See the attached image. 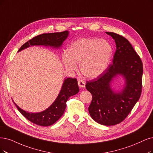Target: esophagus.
Here are the masks:
<instances>
[{"label":"esophagus","mask_w":153,"mask_h":153,"mask_svg":"<svg viewBox=\"0 0 153 153\" xmlns=\"http://www.w3.org/2000/svg\"><path fill=\"white\" fill-rule=\"evenodd\" d=\"M77 83H78V85H79V86L80 88H84L85 87V86H86V83H85V82H84L83 80H82V79H79L78 81H77Z\"/></svg>","instance_id":"1"}]
</instances>
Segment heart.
<instances>
[{"instance_id": "b5f03b06", "label": "heart", "mask_w": 153, "mask_h": 153, "mask_svg": "<svg viewBox=\"0 0 153 153\" xmlns=\"http://www.w3.org/2000/svg\"><path fill=\"white\" fill-rule=\"evenodd\" d=\"M113 53L111 45L98 38H81L67 47L62 62L69 72L76 71L77 63L87 77L94 78L101 74L108 66Z\"/></svg>"}]
</instances>
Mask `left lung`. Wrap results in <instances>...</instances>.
Returning a JSON list of instances; mask_svg holds the SVG:
<instances>
[{
    "label": "left lung",
    "instance_id": "1",
    "mask_svg": "<svg viewBox=\"0 0 153 153\" xmlns=\"http://www.w3.org/2000/svg\"><path fill=\"white\" fill-rule=\"evenodd\" d=\"M115 39L117 50L113 63L86 88L92 94L88 110L93 119L103 126H114L125 120L139 100L142 92L143 65L140 56L127 39L118 34L106 32ZM117 74L126 79V86L115 94L110 86Z\"/></svg>",
    "mask_w": 153,
    "mask_h": 153
}]
</instances>
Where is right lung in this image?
<instances>
[{"label": "right lung", "instance_id": "1", "mask_svg": "<svg viewBox=\"0 0 153 153\" xmlns=\"http://www.w3.org/2000/svg\"><path fill=\"white\" fill-rule=\"evenodd\" d=\"M68 35V31L41 34L22 45L18 52L29 47L30 45H45L55 48L60 47L63 42L67 38ZM79 91V89L78 87L77 79L69 77L65 79L61 91L53 103L45 111L37 114L28 113L22 110L18 105H15L21 114L29 121L38 126H50L55 123L64 114L68 99L70 97L76 94Z\"/></svg>", "mask_w": 153, "mask_h": 153}]
</instances>
